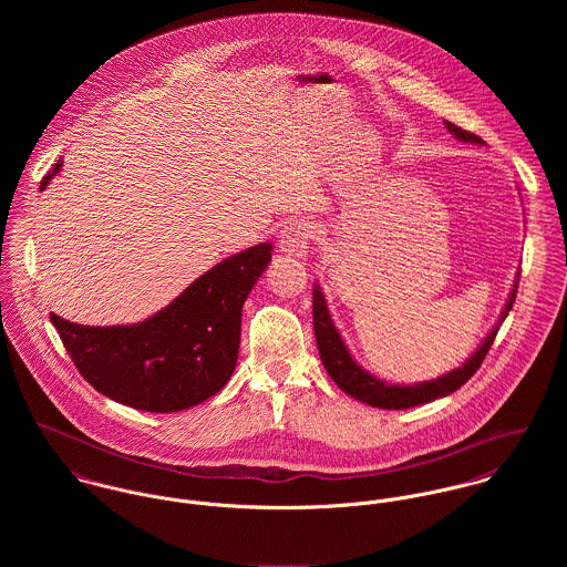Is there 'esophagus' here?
Returning <instances> with one entry per match:
<instances>
[{"instance_id": "1", "label": "esophagus", "mask_w": 567, "mask_h": 567, "mask_svg": "<svg viewBox=\"0 0 567 567\" xmlns=\"http://www.w3.org/2000/svg\"><path fill=\"white\" fill-rule=\"evenodd\" d=\"M315 240V227L312 223L308 220H299V223H292L288 225L284 231H281V238H279V248L292 257H301L306 259L308 252H310V244Z\"/></svg>"}]
</instances>
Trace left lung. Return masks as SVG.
Wrapping results in <instances>:
<instances>
[{
	"mask_svg": "<svg viewBox=\"0 0 567 567\" xmlns=\"http://www.w3.org/2000/svg\"><path fill=\"white\" fill-rule=\"evenodd\" d=\"M445 126L461 142L481 144V146L485 144L478 135H474L470 131H463L461 126H456L452 122H445ZM517 284H519V279L515 281V286H513V290H511V295L506 299V306H504L497 323L493 324V329L486 333L485 340L474 351V355L467 358L463 362V367H458V369H454L450 373H443L436 380L419 382V384H391V382H384V380L371 375L369 371H364L353 360V355L349 353L347 344L342 342L340 331L336 329V324L331 321V315H329L327 301H324L323 292H321V286L317 284L315 286V303H312L315 310H312V317H315V333H317V344H319V353H321V360H323L324 371L336 382V386L340 391H344L347 395H351L353 400H358L362 404L373 405V408H384V410H404V408L427 404V402H434L439 398L452 395L454 391H458L481 369V364H483V360H485V355L488 353L495 336H497L499 324L508 317V312L513 308V301H515V295H517Z\"/></svg>",
	"mask_w": 567,
	"mask_h": 567,
	"instance_id": "1",
	"label": "left lung"
}]
</instances>
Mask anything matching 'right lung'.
Listing matches in <instances>:
<instances>
[{
    "instance_id": "1",
    "label": "right lung",
    "mask_w": 567,
    "mask_h": 567,
    "mask_svg": "<svg viewBox=\"0 0 567 567\" xmlns=\"http://www.w3.org/2000/svg\"><path fill=\"white\" fill-rule=\"evenodd\" d=\"M61 167L59 159L43 176L41 192ZM270 257L272 244L261 243L218 261L142 323L89 327L56 315L50 321L97 393L146 412H178L229 382L240 351L244 301Z\"/></svg>"
}]
</instances>
